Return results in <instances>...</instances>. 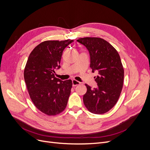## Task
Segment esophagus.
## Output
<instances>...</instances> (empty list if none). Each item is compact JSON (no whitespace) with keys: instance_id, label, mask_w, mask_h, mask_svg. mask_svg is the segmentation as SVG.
<instances>
[{"instance_id":"obj_1","label":"esophagus","mask_w":150,"mask_h":150,"mask_svg":"<svg viewBox=\"0 0 150 150\" xmlns=\"http://www.w3.org/2000/svg\"><path fill=\"white\" fill-rule=\"evenodd\" d=\"M72 86H78V85L80 84V83H81L80 82H79V81H76V80H75V79L72 80Z\"/></svg>"}]
</instances>
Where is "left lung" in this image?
Here are the masks:
<instances>
[{
    "mask_svg": "<svg viewBox=\"0 0 150 150\" xmlns=\"http://www.w3.org/2000/svg\"><path fill=\"white\" fill-rule=\"evenodd\" d=\"M88 50L90 67L98 71L95 81L98 87L86 84L87 92L83 96L86 108L101 115L112 109L120 98L123 85L124 69L118 52L112 46L99 38H84L77 40Z\"/></svg>",
    "mask_w": 150,
    "mask_h": 150,
    "instance_id": "left-lung-1",
    "label": "left lung"
}]
</instances>
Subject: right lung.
<instances>
[{"instance_id":"add662e5","label":"right lung","mask_w":150,"mask_h":150,"mask_svg":"<svg viewBox=\"0 0 150 150\" xmlns=\"http://www.w3.org/2000/svg\"><path fill=\"white\" fill-rule=\"evenodd\" d=\"M73 40H46L32 51L24 76L32 101L44 114L54 116L65 110L72 88L71 79L62 81L55 77L59 69L64 49Z\"/></svg>"}]
</instances>
